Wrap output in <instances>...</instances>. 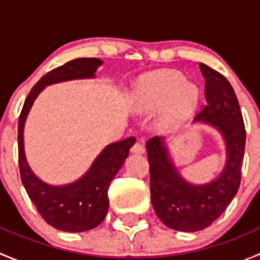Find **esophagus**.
I'll use <instances>...</instances> for the list:
<instances>
[{"mask_svg": "<svg viewBox=\"0 0 260 260\" xmlns=\"http://www.w3.org/2000/svg\"><path fill=\"white\" fill-rule=\"evenodd\" d=\"M131 152H133V153H143L145 152V147H143V145L141 142H136L135 145L132 146V148H131Z\"/></svg>", "mask_w": 260, "mask_h": 260, "instance_id": "1", "label": "esophagus"}]
</instances>
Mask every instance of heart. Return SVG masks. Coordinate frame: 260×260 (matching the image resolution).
I'll use <instances>...</instances> for the list:
<instances>
[{
	"label": "heart",
	"instance_id": "heart-1",
	"mask_svg": "<svg viewBox=\"0 0 260 260\" xmlns=\"http://www.w3.org/2000/svg\"><path fill=\"white\" fill-rule=\"evenodd\" d=\"M199 98L198 86L187 83L180 72L158 70L141 78L133 93V104L137 111L148 112L167 103L164 123L171 127L195 108Z\"/></svg>",
	"mask_w": 260,
	"mask_h": 260
}]
</instances>
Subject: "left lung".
<instances>
[{
    "label": "left lung",
    "mask_w": 260,
    "mask_h": 260,
    "mask_svg": "<svg viewBox=\"0 0 260 260\" xmlns=\"http://www.w3.org/2000/svg\"><path fill=\"white\" fill-rule=\"evenodd\" d=\"M205 78L206 104L193 122H204L221 133L226 147V164L221 174L204 185H192L181 177L170 158L164 138L147 141L151 201L165 225L179 232H199L210 226L237 195L242 179L245 149L239 102L226 78L200 62Z\"/></svg>",
    "instance_id": "8db88e82"
}]
</instances>
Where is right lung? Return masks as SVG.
<instances>
[{
  "mask_svg": "<svg viewBox=\"0 0 260 260\" xmlns=\"http://www.w3.org/2000/svg\"><path fill=\"white\" fill-rule=\"evenodd\" d=\"M103 61L96 57L72 60L46 73L28 93L18 118V165L21 181L28 198L35 204L43 219L51 226L68 233H80L98 226L108 212V188L124 164L136 138L112 143L101 152L90 169L75 182L51 186L34 175L23 151V127L36 96L50 84L73 79L94 78Z\"/></svg>",
  "mask_w": 260,
  "mask_h": 260,
  "instance_id": "right-lung-1",
  "label": "right lung"
}]
</instances>
